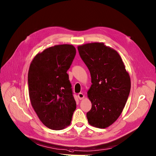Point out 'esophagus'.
I'll return each instance as SVG.
<instances>
[{
    "label": "esophagus",
    "instance_id": "34e87169",
    "mask_svg": "<svg viewBox=\"0 0 156 156\" xmlns=\"http://www.w3.org/2000/svg\"><path fill=\"white\" fill-rule=\"evenodd\" d=\"M77 96H78L79 99H80V100H81V99H83V98H84V94H83V93H79V94H78V95H77Z\"/></svg>",
    "mask_w": 156,
    "mask_h": 156
}]
</instances>
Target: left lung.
Returning <instances> with one entry per match:
<instances>
[{
    "label": "left lung",
    "mask_w": 156,
    "mask_h": 156,
    "mask_svg": "<svg viewBox=\"0 0 156 156\" xmlns=\"http://www.w3.org/2000/svg\"><path fill=\"white\" fill-rule=\"evenodd\" d=\"M77 49L92 82L87 91L92 103L86 115L88 122L105 129L117 120L125 106L131 87L129 74L120 55L103 43H87Z\"/></svg>",
    "instance_id": "8db88e82"
}]
</instances>
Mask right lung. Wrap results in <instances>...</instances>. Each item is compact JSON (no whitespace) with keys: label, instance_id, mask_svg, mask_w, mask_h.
<instances>
[{"label":"right lung","instance_id":"obj_1","mask_svg":"<svg viewBox=\"0 0 156 156\" xmlns=\"http://www.w3.org/2000/svg\"><path fill=\"white\" fill-rule=\"evenodd\" d=\"M76 54L72 44L55 45L38 53L30 64V101L40 121L51 130L68 126L76 108L67 73Z\"/></svg>","mask_w":156,"mask_h":156}]
</instances>
